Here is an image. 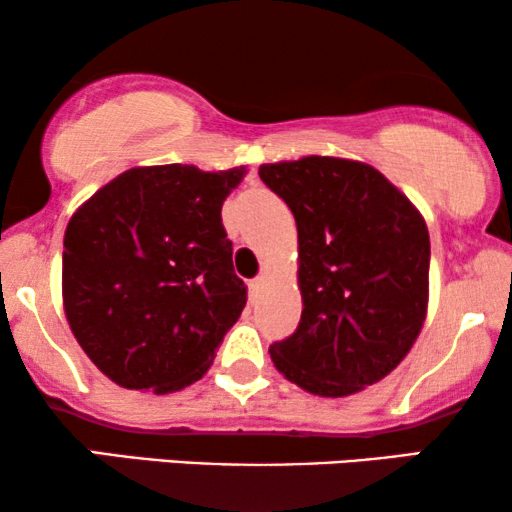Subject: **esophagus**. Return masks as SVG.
<instances>
[{"label":"esophagus","instance_id":"34e87169","mask_svg":"<svg viewBox=\"0 0 512 512\" xmlns=\"http://www.w3.org/2000/svg\"><path fill=\"white\" fill-rule=\"evenodd\" d=\"M263 284H265V277L263 275H258V277H254L249 282V291H251V296H258V291L263 289Z\"/></svg>","mask_w":512,"mask_h":512}]
</instances>
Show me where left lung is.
I'll return each instance as SVG.
<instances>
[{
  "instance_id": "obj_1",
  "label": "left lung",
  "mask_w": 512,
  "mask_h": 512,
  "mask_svg": "<svg viewBox=\"0 0 512 512\" xmlns=\"http://www.w3.org/2000/svg\"><path fill=\"white\" fill-rule=\"evenodd\" d=\"M296 216L300 324L270 347L286 380L317 396L380 382L415 345L429 300V230L389 179L356 160L261 165Z\"/></svg>"
}]
</instances>
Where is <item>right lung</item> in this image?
I'll list each match as a JSON object with an SVG mask.
<instances>
[{
	"label": "right lung",
	"mask_w": 512,
	"mask_h": 512,
	"mask_svg": "<svg viewBox=\"0 0 512 512\" xmlns=\"http://www.w3.org/2000/svg\"><path fill=\"white\" fill-rule=\"evenodd\" d=\"M244 167H132L76 209L62 300L74 338L109 380L172 394L212 366L247 305L221 207Z\"/></svg>",
	"instance_id": "1"
}]
</instances>
